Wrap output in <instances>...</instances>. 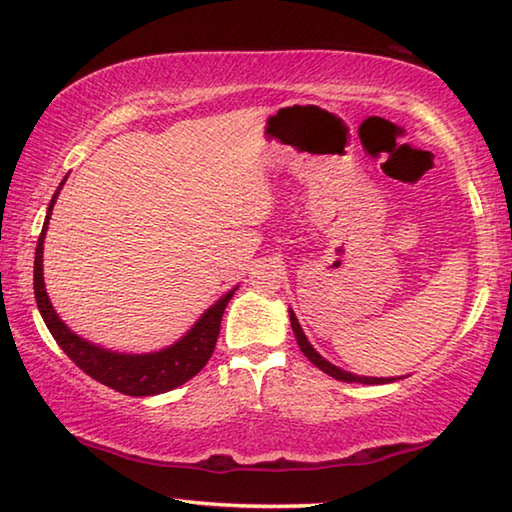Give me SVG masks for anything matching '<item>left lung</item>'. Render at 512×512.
Segmentation results:
<instances>
[{
  "mask_svg": "<svg viewBox=\"0 0 512 512\" xmlns=\"http://www.w3.org/2000/svg\"><path fill=\"white\" fill-rule=\"evenodd\" d=\"M289 318H291L293 334H296V341H298V345H300L302 354H305V357H307L311 363H314L316 368L327 372L329 377H334V379H339V381H348V384H354V381H357V384H391V381H395V379H391V377H361V375H352V372H348V370L336 368L334 363H329L327 359L320 357V354H318L314 348H311V343L307 341V336H305V332H302V327H300L298 318H296V314H293V311H289ZM397 379H400V377H397Z\"/></svg>",
  "mask_w": 512,
  "mask_h": 512,
  "instance_id": "left-lung-1",
  "label": "left lung"
}]
</instances>
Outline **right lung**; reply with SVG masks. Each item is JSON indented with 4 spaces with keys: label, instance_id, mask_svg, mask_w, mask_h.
Returning <instances> with one entry per match:
<instances>
[{
    "label": "right lung",
    "instance_id": "right-lung-1",
    "mask_svg": "<svg viewBox=\"0 0 512 512\" xmlns=\"http://www.w3.org/2000/svg\"><path fill=\"white\" fill-rule=\"evenodd\" d=\"M63 183H60L54 198H51L49 203L47 219H45V225H42V232L36 246V264H33V291H36L40 316L45 320L51 336H54L56 343L63 348V352L85 372V375H90L92 379L101 381L103 386L115 388V391L124 395H133V397L160 395V393L171 391V388L183 386L185 381L198 375L205 363L210 361L216 339H219L223 311L228 307V302L232 296H235L237 289L228 291L221 300H216L214 305L207 309L201 318H198V323L189 329L183 339L160 352L124 354V352H112L106 348H99V345L81 339L79 334H74L72 329L58 318L54 307H51L47 289H45V277H42V250H45L42 246H45L51 210H54V203L60 194V189H63Z\"/></svg>",
    "mask_w": 512,
    "mask_h": 512
}]
</instances>
